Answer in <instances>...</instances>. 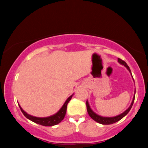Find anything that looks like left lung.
Here are the masks:
<instances>
[{"label":"left lung","mask_w":148,"mask_h":148,"mask_svg":"<svg viewBox=\"0 0 148 148\" xmlns=\"http://www.w3.org/2000/svg\"><path fill=\"white\" fill-rule=\"evenodd\" d=\"M118 61L119 63H120L121 64H123V65L125 66V67H127V69L129 70V72H130L131 74H132V72H131L130 67L127 65V64L125 62V61L121 60V59H120V58H118ZM132 78H133V76H132ZM135 93H136V90H135V92H134V96L133 97V100H132V103H131L130 107H129V108H127V109L125 112H123V113H121V114L117 115V116H115V117H102V116H100V115L97 114V113H95V112L91 109L90 106V105H89V103H88V101L87 100V101H86V107H87V111H88V114H89L90 117L92 119H93L95 121H96L97 123H98L102 124V125H111V124H113V123H116V122H118V121H119V120H121L122 118H123L124 117H125V115H126L127 113L130 112L131 108H132V106H133L134 99H135Z\"/></svg>","instance_id":"8db88e82"}]
</instances>
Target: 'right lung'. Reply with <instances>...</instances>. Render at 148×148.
Here are the masks:
<instances>
[{"label": "right lung", "instance_id": "right-lung-1", "mask_svg": "<svg viewBox=\"0 0 148 148\" xmlns=\"http://www.w3.org/2000/svg\"><path fill=\"white\" fill-rule=\"evenodd\" d=\"M73 95H72L69 97H68L67 99V100L65 101V102L63 104V106L61 107V108L57 112L56 114L51 115V116L49 117H46V118H38V117H35L33 116V115H30L29 114L25 112L22 109V108L19 106L20 109L23 114L24 115V116L25 118H27L28 119H29L30 120L34 122V123L39 124V125H42V126H46V127H51V126H53V125H58V123H60L62 120H63L64 116H65L66 114V111H67V103H69V101H70L71 99H72Z\"/></svg>", "mask_w": 148, "mask_h": 148}]
</instances>
